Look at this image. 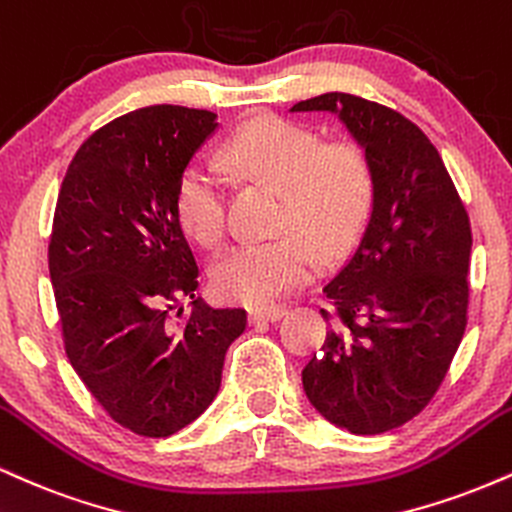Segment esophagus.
<instances>
[{
    "mask_svg": "<svg viewBox=\"0 0 512 512\" xmlns=\"http://www.w3.org/2000/svg\"><path fill=\"white\" fill-rule=\"evenodd\" d=\"M285 311V306H256L251 316H254L256 323H275L285 316Z\"/></svg>",
    "mask_w": 512,
    "mask_h": 512,
    "instance_id": "1",
    "label": "esophagus"
}]
</instances>
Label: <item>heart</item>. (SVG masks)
Instances as JSON below:
<instances>
[{"label":"heart","instance_id":"b5f03b06","mask_svg":"<svg viewBox=\"0 0 512 512\" xmlns=\"http://www.w3.org/2000/svg\"><path fill=\"white\" fill-rule=\"evenodd\" d=\"M230 160L282 189V225H297L321 249H335L362 220L369 174L350 146L323 148L314 131L287 119H268L234 138ZM179 208L203 242H218L225 234L227 174L218 160H196L184 172ZM303 235L290 230L230 246L215 266L220 290L251 304L285 297L314 273V246Z\"/></svg>","mask_w":512,"mask_h":512}]
</instances>
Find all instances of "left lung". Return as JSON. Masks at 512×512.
I'll list each match as a JSON object with an SVG mask.
<instances>
[{"label":"left lung","mask_w":512,"mask_h":512,"mask_svg":"<svg viewBox=\"0 0 512 512\" xmlns=\"http://www.w3.org/2000/svg\"><path fill=\"white\" fill-rule=\"evenodd\" d=\"M290 112L335 114L371 177L369 218L323 287L335 318L323 352L304 366V393L330 424L386 434L429 405L460 347L470 218L434 143L400 112L350 93H323Z\"/></svg>","instance_id":"left-lung-1"}]
</instances>
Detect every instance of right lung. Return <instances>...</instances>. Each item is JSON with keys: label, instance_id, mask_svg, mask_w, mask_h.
I'll return each instance as SVG.
<instances>
[{"label": "right lung", "instance_id": "1", "mask_svg": "<svg viewBox=\"0 0 512 512\" xmlns=\"http://www.w3.org/2000/svg\"><path fill=\"white\" fill-rule=\"evenodd\" d=\"M215 129L218 114L179 105L117 117L78 148L54 208L47 256L66 357L138 436L201 417L246 328L244 309L196 297L201 270L179 218L186 165Z\"/></svg>", "mask_w": 512, "mask_h": 512}]
</instances>
